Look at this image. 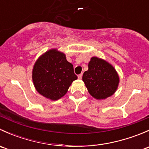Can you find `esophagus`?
<instances>
[{"instance_id":"1","label":"esophagus","mask_w":149,"mask_h":149,"mask_svg":"<svg viewBox=\"0 0 149 149\" xmlns=\"http://www.w3.org/2000/svg\"><path fill=\"white\" fill-rule=\"evenodd\" d=\"M82 76H83V75H82V73H81V74H79V76H78V78H79V79H82Z\"/></svg>"}]
</instances>
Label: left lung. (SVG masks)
<instances>
[{
    "mask_svg": "<svg viewBox=\"0 0 149 149\" xmlns=\"http://www.w3.org/2000/svg\"><path fill=\"white\" fill-rule=\"evenodd\" d=\"M88 66L82 79L88 93L96 100H105L115 94L120 81L115 68L97 57H92Z\"/></svg>",
    "mask_w": 149,
    "mask_h": 149,
    "instance_id": "1",
    "label": "left lung"
}]
</instances>
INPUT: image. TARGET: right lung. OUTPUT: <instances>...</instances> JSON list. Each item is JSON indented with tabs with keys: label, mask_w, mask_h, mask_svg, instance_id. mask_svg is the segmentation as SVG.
I'll return each instance as SVG.
<instances>
[{
	"label": "right lung",
	"mask_w": 149,
	"mask_h": 149,
	"mask_svg": "<svg viewBox=\"0 0 149 149\" xmlns=\"http://www.w3.org/2000/svg\"><path fill=\"white\" fill-rule=\"evenodd\" d=\"M77 79L73 65L67 61L65 54L57 49L45 52L33 67L32 81L36 90L52 101L63 97Z\"/></svg>",
	"instance_id": "obj_1"
}]
</instances>
